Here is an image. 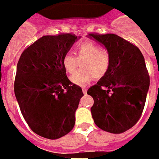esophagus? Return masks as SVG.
<instances>
[{"instance_id":"obj_1","label":"esophagus","mask_w":159,"mask_h":159,"mask_svg":"<svg viewBox=\"0 0 159 159\" xmlns=\"http://www.w3.org/2000/svg\"><path fill=\"white\" fill-rule=\"evenodd\" d=\"M82 91H83V93L85 94V93H87V89H86L85 87H83L82 88Z\"/></svg>"}]
</instances>
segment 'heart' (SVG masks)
<instances>
[{
    "mask_svg": "<svg viewBox=\"0 0 159 159\" xmlns=\"http://www.w3.org/2000/svg\"><path fill=\"white\" fill-rule=\"evenodd\" d=\"M75 56L66 53L62 63L66 71L73 75L76 71L80 63H82V70L71 76L70 80L77 85H85L92 79H101L105 76L111 68V55L107 49L92 42H84L79 44L75 50Z\"/></svg>",
    "mask_w": 159,
    "mask_h": 159,
    "instance_id": "b5f03b06",
    "label": "heart"
}]
</instances>
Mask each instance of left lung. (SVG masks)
Listing matches in <instances>:
<instances>
[{
  "label": "left lung",
  "mask_w": 159,
  "mask_h": 159,
  "mask_svg": "<svg viewBox=\"0 0 159 159\" xmlns=\"http://www.w3.org/2000/svg\"><path fill=\"white\" fill-rule=\"evenodd\" d=\"M111 52V68L88 89L93 98L92 116L102 130L120 134L139 120L149 88L144 56L136 46L112 34H89Z\"/></svg>",
  "instance_id": "8db88e82"
}]
</instances>
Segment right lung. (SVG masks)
Listing matches in <instances>:
<instances>
[{
  "label": "right lung",
  "instance_id": "obj_1",
  "mask_svg": "<svg viewBox=\"0 0 159 159\" xmlns=\"http://www.w3.org/2000/svg\"><path fill=\"white\" fill-rule=\"evenodd\" d=\"M76 40L73 34L42 37L18 61L14 89L20 111L30 129L47 139L64 136L75 122L84 93L70 81L62 60Z\"/></svg>",
  "mask_w": 159,
  "mask_h": 159
}]
</instances>
